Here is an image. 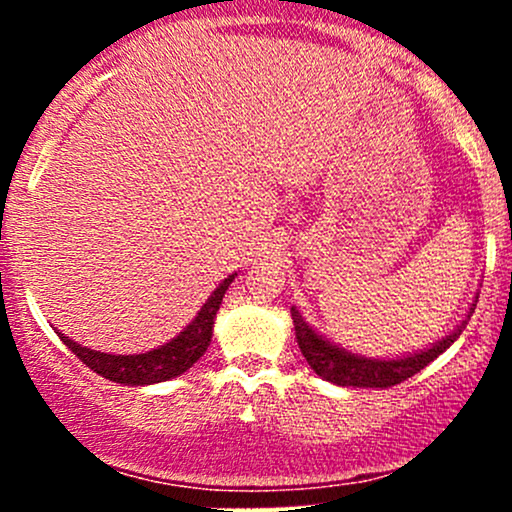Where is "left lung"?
Returning a JSON list of instances; mask_svg holds the SVG:
<instances>
[{
  "label": "left lung",
  "mask_w": 512,
  "mask_h": 512,
  "mask_svg": "<svg viewBox=\"0 0 512 512\" xmlns=\"http://www.w3.org/2000/svg\"><path fill=\"white\" fill-rule=\"evenodd\" d=\"M474 308H477V301L472 303V308H469L467 317H464L460 325H457L450 334H445L440 342L428 346V349L397 358H368L351 354V351H346L339 344L322 337L315 327H310L308 322H305V317L298 313L296 305H291V317L298 346H301V354L320 378L342 387H380V390H385V387L399 385L402 380L419 373V370L426 368L433 358H438L445 349H450V344L455 342L464 327H467V320L469 315L474 313Z\"/></svg>",
  "instance_id": "obj_1"
}]
</instances>
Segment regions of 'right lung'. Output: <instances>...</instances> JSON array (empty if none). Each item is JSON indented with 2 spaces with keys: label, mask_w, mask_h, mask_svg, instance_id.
I'll list each match as a JSON object with an SVG mask.
<instances>
[{
  "label": "right lung",
  "mask_w": 512,
  "mask_h": 512,
  "mask_svg": "<svg viewBox=\"0 0 512 512\" xmlns=\"http://www.w3.org/2000/svg\"><path fill=\"white\" fill-rule=\"evenodd\" d=\"M238 274H228V279H223L216 286L214 293L207 298V303L199 308L195 320L182 330L178 337H173L170 342L156 346V349L146 351V354H103V351H93L88 346H81L74 339L64 337L57 330L60 339L67 344V349L72 351L86 363L93 373L103 375L105 380H113L120 385H154L163 383V380L178 378L185 373L187 368H192L199 358L204 356L207 346L211 344V334H214V320L219 313V305L223 301V293L228 291L231 281Z\"/></svg>",
  "instance_id": "obj_1"
}]
</instances>
